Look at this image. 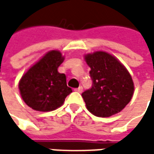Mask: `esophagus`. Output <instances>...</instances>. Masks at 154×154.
<instances>
[{"mask_svg": "<svg viewBox=\"0 0 154 154\" xmlns=\"http://www.w3.org/2000/svg\"><path fill=\"white\" fill-rule=\"evenodd\" d=\"M75 91H78V92H79V93H81L82 91H83V88L80 86V87H79L78 88H75Z\"/></svg>", "mask_w": 154, "mask_h": 154, "instance_id": "1", "label": "esophagus"}]
</instances>
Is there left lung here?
<instances>
[{
  "label": "left lung",
  "instance_id": "obj_1",
  "mask_svg": "<svg viewBox=\"0 0 154 154\" xmlns=\"http://www.w3.org/2000/svg\"><path fill=\"white\" fill-rule=\"evenodd\" d=\"M92 87L82 93L87 109L96 116L108 117L121 112L130 102L134 84L126 67L104 51L87 54Z\"/></svg>",
  "mask_w": 154,
  "mask_h": 154
}]
</instances>
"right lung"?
Masks as SVG:
<instances>
[{
  "label": "right lung",
  "instance_id": "right-lung-1",
  "mask_svg": "<svg viewBox=\"0 0 154 154\" xmlns=\"http://www.w3.org/2000/svg\"><path fill=\"white\" fill-rule=\"evenodd\" d=\"M63 62L60 51H49L22 76L20 94L29 107L40 112L54 111L72 92L66 75L57 71Z\"/></svg>",
  "mask_w": 154,
  "mask_h": 154
}]
</instances>
